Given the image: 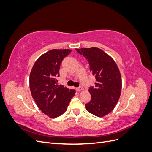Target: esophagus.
<instances>
[{"label":"esophagus","mask_w":152,"mask_h":152,"mask_svg":"<svg viewBox=\"0 0 152 152\" xmlns=\"http://www.w3.org/2000/svg\"><path fill=\"white\" fill-rule=\"evenodd\" d=\"M76 90L77 91H82L84 90V88L82 87H77V88H76Z\"/></svg>","instance_id":"34e87169"}]
</instances>
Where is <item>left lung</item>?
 I'll list each match as a JSON object with an SVG mask.
<instances>
[{"mask_svg":"<svg viewBox=\"0 0 152 152\" xmlns=\"http://www.w3.org/2000/svg\"><path fill=\"white\" fill-rule=\"evenodd\" d=\"M87 59L90 71L96 77L95 87H91L90 102L86 110L95 116L103 117L115 107L122 89L121 75L113 59L98 48L76 49Z\"/></svg>","mask_w":152,"mask_h":152,"instance_id":"8db88e82","label":"left lung"}]
</instances>
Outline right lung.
Returning a JSON list of instances; mask_svg holds the SVG:
<instances>
[{"instance_id": "1", "label": "right lung", "mask_w": 152, "mask_h": 152, "mask_svg": "<svg viewBox=\"0 0 152 152\" xmlns=\"http://www.w3.org/2000/svg\"><path fill=\"white\" fill-rule=\"evenodd\" d=\"M70 49H51L37 59L30 74L29 83L32 97L39 108L50 118L65 113L75 91L57 85L56 77L63 58Z\"/></svg>"}]
</instances>
